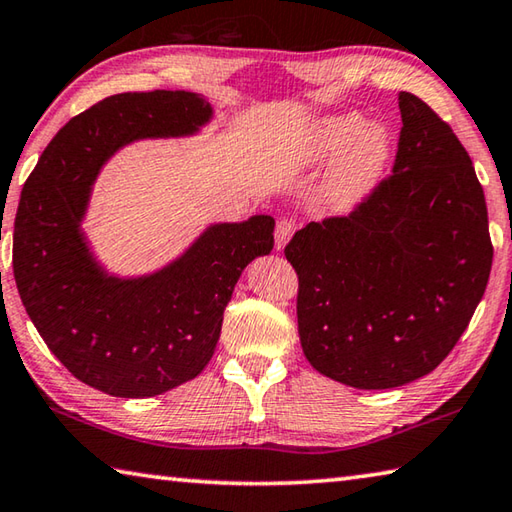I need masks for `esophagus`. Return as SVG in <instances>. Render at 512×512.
<instances>
[{
    "mask_svg": "<svg viewBox=\"0 0 512 512\" xmlns=\"http://www.w3.org/2000/svg\"><path fill=\"white\" fill-rule=\"evenodd\" d=\"M293 232H295V224L291 219L277 221V226H275V248L282 250L288 244V239L293 237Z\"/></svg>",
    "mask_w": 512,
    "mask_h": 512,
    "instance_id": "esophagus-1",
    "label": "esophagus"
}]
</instances>
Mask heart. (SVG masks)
Listing matches in <instances>:
<instances>
[{"label":"heart","instance_id":"1","mask_svg":"<svg viewBox=\"0 0 512 512\" xmlns=\"http://www.w3.org/2000/svg\"><path fill=\"white\" fill-rule=\"evenodd\" d=\"M300 152L309 165L336 156L322 183V203L331 212L345 215L376 188L392 156V136L380 123L362 127L358 114H331L315 120Z\"/></svg>","mask_w":512,"mask_h":512}]
</instances>
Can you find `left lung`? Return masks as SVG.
<instances>
[{
    "label": "left lung",
    "instance_id": "1",
    "mask_svg": "<svg viewBox=\"0 0 512 512\" xmlns=\"http://www.w3.org/2000/svg\"><path fill=\"white\" fill-rule=\"evenodd\" d=\"M394 174L349 217L288 241L297 331L322 376L392 389L430 374L486 291L492 244L481 183L452 127L401 91Z\"/></svg>",
    "mask_w": 512,
    "mask_h": 512
}]
</instances>
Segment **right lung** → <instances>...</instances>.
<instances>
[{"label":"right lung","mask_w":512,"mask_h":512,"mask_svg":"<svg viewBox=\"0 0 512 512\" xmlns=\"http://www.w3.org/2000/svg\"><path fill=\"white\" fill-rule=\"evenodd\" d=\"M212 120L192 91L116 94L71 118L24 183L13 273L46 347L82 383L147 398L197 378L215 353L244 268L273 250L275 219L210 224L183 255L147 275L105 271L82 232L105 163L145 138L194 136Z\"/></svg>","instance_id":"right-lung-1"}]
</instances>
